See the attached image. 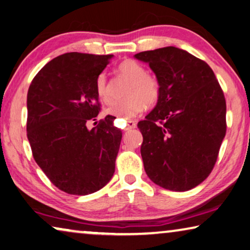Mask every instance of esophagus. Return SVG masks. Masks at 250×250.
I'll return each mask as SVG.
<instances>
[{
	"mask_svg": "<svg viewBox=\"0 0 250 250\" xmlns=\"http://www.w3.org/2000/svg\"><path fill=\"white\" fill-rule=\"evenodd\" d=\"M136 122L135 121H126V124H125V131H129V130H131V129H135L136 128Z\"/></svg>",
	"mask_w": 250,
	"mask_h": 250,
	"instance_id": "obj_1",
	"label": "esophagus"
}]
</instances>
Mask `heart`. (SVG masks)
<instances>
[{
	"label": "heart",
	"mask_w": 250,
	"mask_h": 250,
	"mask_svg": "<svg viewBox=\"0 0 250 250\" xmlns=\"http://www.w3.org/2000/svg\"><path fill=\"white\" fill-rule=\"evenodd\" d=\"M119 75L129 80L125 95L120 101H115L105 109V113L118 118V120H130L146 109L154 106L158 102L161 95V87L155 77L148 75L145 67L138 62H122L118 67ZM96 94L103 102L111 101L110 86L107 77L104 73L100 74L95 82Z\"/></svg>",
	"instance_id": "obj_1"
}]
</instances>
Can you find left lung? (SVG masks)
Segmentation results:
<instances>
[{
    "label": "left lung",
    "instance_id": "obj_1",
    "mask_svg": "<svg viewBox=\"0 0 250 250\" xmlns=\"http://www.w3.org/2000/svg\"><path fill=\"white\" fill-rule=\"evenodd\" d=\"M157 78L161 95L145 120L140 151L148 177L162 188L184 192L213 169L226 136V100L206 62L176 47L135 55Z\"/></svg>",
    "mask_w": 250,
    "mask_h": 250
}]
</instances>
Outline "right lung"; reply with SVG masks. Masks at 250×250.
Returning a JSON list of instances; mask_svg holds the SVG:
<instances>
[{"label": "right lung", "mask_w": 250, "mask_h": 250, "mask_svg": "<svg viewBox=\"0 0 250 250\" xmlns=\"http://www.w3.org/2000/svg\"><path fill=\"white\" fill-rule=\"evenodd\" d=\"M113 55L67 53L44 65L30 84L27 136L32 155L51 183L68 194L101 189L113 176L122 138L100 112L96 78Z\"/></svg>", "instance_id": "1"}]
</instances>
